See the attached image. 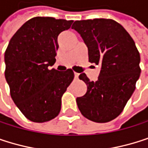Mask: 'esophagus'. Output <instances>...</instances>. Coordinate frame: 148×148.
<instances>
[{
    "label": "esophagus",
    "instance_id": "34e87169",
    "mask_svg": "<svg viewBox=\"0 0 148 148\" xmlns=\"http://www.w3.org/2000/svg\"><path fill=\"white\" fill-rule=\"evenodd\" d=\"M78 77H79V73H75V78L78 79Z\"/></svg>",
    "mask_w": 148,
    "mask_h": 148
}]
</instances>
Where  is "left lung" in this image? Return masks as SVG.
Returning a JSON list of instances; mask_svg holds the SVG:
<instances>
[{"label": "left lung", "instance_id": "8db88e82", "mask_svg": "<svg viewBox=\"0 0 148 148\" xmlns=\"http://www.w3.org/2000/svg\"><path fill=\"white\" fill-rule=\"evenodd\" d=\"M77 31L88 50V60L101 66L96 82L85 73L79 78L87 85V93L76 99L82 114L99 123L108 122L124 109L140 75V56L126 29L111 19L76 21Z\"/></svg>", "mask_w": 148, "mask_h": 148}]
</instances>
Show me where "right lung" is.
<instances>
[{"mask_svg":"<svg viewBox=\"0 0 148 148\" xmlns=\"http://www.w3.org/2000/svg\"><path fill=\"white\" fill-rule=\"evenodd\" d=\"M73 21L34 17L25 22L6 49L5 78L14 104L27 119L46 122L55 118L61 97L73 79L71 69L50 68L55 62L58 35Z\"/></svg>","mask_w":148,"mask_h":148,"instance_id":"right-lung-1","label":"right lung"}]
</instances>
